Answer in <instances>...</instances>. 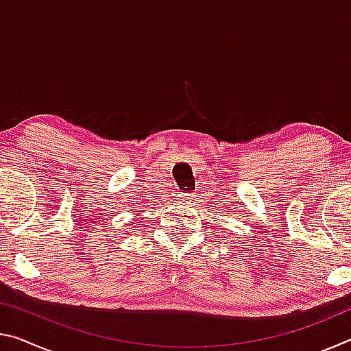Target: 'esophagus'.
<instances>
[{
    "instance_id": "esophagus-1",
    "label": "esophagus",
    "mask_w": 351,
    "mask_h": 351,
    "mask_svg": "<svg viewBox=\"0 0 351 351\" xmlns=\"http://www.w3.org/2000/svg\"><path fill=\"white\" fill-rule=\"evenodd\" d=\"M180 199L182 201V203H190L193 204V199H195V193H182Z\"/></svg>"
}]
</instances>
